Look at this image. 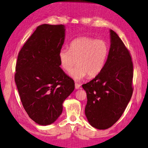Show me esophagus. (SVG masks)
Returning <instances> with one entry per match:
<instances>
[{
  "instance_id": "1",
  "label": "esophagus",
  "mask_w": 148,
  "mask_h": 148,
  "mask_svg": "<svg viewBox=\"0 0 148 148\" xmlns=\"http://www.w3.org/2000/svg\"><path fill=\"white\" fill-rule=\"evenodd\" d=\"M75 88H76V89H79L81 88V85H79V83H75Z\"/></svg>"
}]
</instances>
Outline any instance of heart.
<instances>
[{
	"label": "heart",
	"mask_w": 148,
	"mask_h": 148,
	"mask_svg": "<svg viewBox=\"0 0 148 148\" xmlns=\"http://www.w3.org/2000/svg\"><path fill=\"white\" fill-rule=\"evenodd\" d=\"M109 53V46L105 40L91 37H81L72 40L69 50L62 49L58 58L63 70L69 72L76 64L70 76L80 81L88 75L94 77L103 70Z\"/></svg>",
	"instance_id": "b5f03b06"
}]
</instances>
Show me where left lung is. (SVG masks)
Wrapping results in <instances>:
<instances>
[{
	"mask_svg": "<svg viewBox=\"0 0 148 148\" xmlns=\"http://www.w3.org/2000/svg\"><path fill=\"white\" fill-rule=\"evenodd\" d=\"M110 48L103 70L82 85L86 92L85 115L99 130L109 128L119 119L133 94V63L117 34L110 30Z\"/></svg>",
	"mask_w": 148,
	"mask_h": 148,
	"instance_id": "obj_1",
	"label": "left lung"
}]
</instances>
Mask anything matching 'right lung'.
I'll list each match as a JSON object with an SVG mask.
<instances>
[{
	"instance_id": "right-lung-1",
	"label": "right lung",
	"mask_w": 148,
	"mask_h": 148,
	"mask_svg": "<svg viewBox=\"0 0 148 148\" xmlns=\"http://www.w3.org/2000/svg\"><path fill=\"white\" fill-rule=\"evenodd\" d=\"M64 25L38 26L19 52L14 81L29 117L40 125L54 123L74 82L60 67L58 53L65 41Z\"/></svg>"
}]
</instances>
